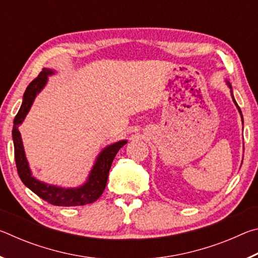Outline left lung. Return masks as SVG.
I'll return each instance as SVG.
<instances>
[{"mask_svg": "<svg viewBox=\"0 0 258 258\" xmlns=\"http://www.w3.org/2000/svg\"><path fill=\"white\" fill-rule=\"evenodd\" d=\"M226 82V85H228L229 87H230V91H231V97H232V100H233V102H234V104H235V107L238 108V111L240 112V116H241V120H242V125H243V117H242V113H241V110H240V108H239V106H238V103H237V101H235V99H234V97H233V92H232V86H231V84L230 83L228 82V81H225ZM243 128V127H242Z\"/></svg>", "mask_w": 258, "mask_h": 258, "instance_id": "8db88e82", "label": "left lung"}]
</instances>
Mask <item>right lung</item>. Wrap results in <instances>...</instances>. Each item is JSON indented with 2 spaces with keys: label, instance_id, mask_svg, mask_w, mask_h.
Listing matches in <instances>:
<instances>
[{
  "label": "right lung",
  "instance_id": "right-lung-1",
  "mask_svg": "<svg viewBox=\"0 0 258 258\" xmlns=\"http://www.w3.org/2000/svg\"><path fill=\"white\" fill-rule=\"evenodd\" d=\"M54 73L55 72L52 69L43 68L40 75L30 83L24 93L23 103L15 117L14 130H12L17 171H18L19 177L24 184L45 202L55 205V206H83V205L94 203L102 195L104 187L107 185L109 169L111 167L112 160L120 148L127 143V140H120L118 142L111 143L103 148L95 158L94 165L91 168L86 181L80 186L62 187L52 185L33 176L28 160L26 158L23 140H21V134L19 132V125L23 124L33 106L35 98L44 89L49 76L54 75Z\"/></svg>",
  "mask_w": 258,
  "mask_h": 258
}]
</instances>
